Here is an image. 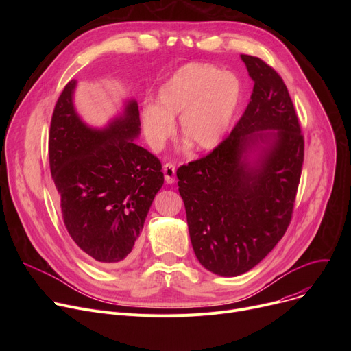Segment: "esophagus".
<instances>
[{"mask_svg": "<svg viewBox=\"0 0 351 351\" xmlns=\"http://www.w3.org/2000/svg\"><path fill=\"white\" fill-rule=\"evenodd\" d=\"M163 175H165V182L169 183V185H172V183H175V179H176V168L172 165V163H166L163 165Z\"/></svg>", "mask_w": 351, "mask_h": 351, "instance_id": "obj_1", "label": "esophagus"}]
</instances>
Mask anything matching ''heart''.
Listing matches in <instances>:
<instances>
[{"label":"heart","mask_w":351,"mask_h":351,"mask_svg":"<svg viewBox=\"0 0 351 351\" xmlns=\"http://www.w3.org/2000/svg\"><path fill=\"white\" fill-rule=\"evenodd\" d=\"M241 99V84L233 73L209 64L179 68L158 90V104L147 102L141 110V126L147 145L162 151L179 132L195 151H209L222 141Z\"/></svg>","instance_id":"heart-1"}]
</instances>
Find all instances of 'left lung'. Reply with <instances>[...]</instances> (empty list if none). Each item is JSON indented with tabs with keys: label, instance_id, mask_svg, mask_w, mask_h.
<instances>
[{
	"label": "left lung",
	"instance_id": "left-lung-1",
	"mask_svg": "<svg viewBox=\"0 0 351 351\" xmlns=\"http://www.w3.org/2000/svg\"><path fill=\"white\" fill-rule=\"evenodd\" d=\"M254 86L230 135L176 172L193 252L209 271L253 269L290 225L304 139L289 90L265 61L241 55Z\"/></svg>",
	"mask_w": 351,
	"mask_h": 351
}]
</instances>
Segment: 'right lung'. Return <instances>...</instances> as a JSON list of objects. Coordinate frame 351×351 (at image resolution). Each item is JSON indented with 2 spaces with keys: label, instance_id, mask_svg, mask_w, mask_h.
I'll list each match as a JSON object with an SVG mask.
<instances>
[{
  "label": "right lung",
  "instance_id": "add662e5",
  "mask_svg": "<svg viewBox=\"0 0 351 351\" xmlns=\"http://www.w3.org/2000/svg\"><path fill=\"white\" fill-rule=\"evenodd\" d=\"M75 80L65 85L51 119L52 180L72 241L97 263L122 266L134 257L146 215L163 185L162 165L134 142L141 134L135 99L98 129L75 110Z\"/></svg>",
  "mask_w": 351,
  "mask_h": 351
}]
</instances>
